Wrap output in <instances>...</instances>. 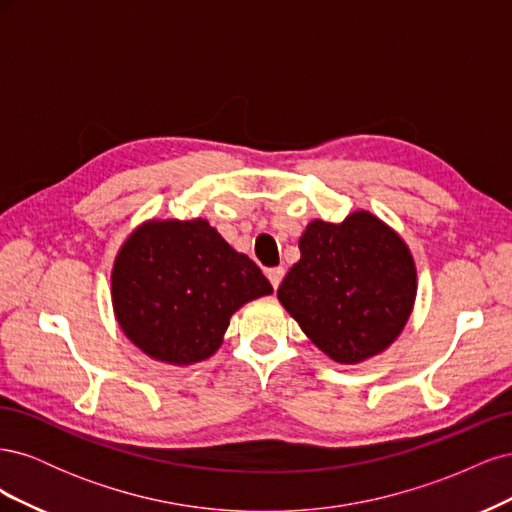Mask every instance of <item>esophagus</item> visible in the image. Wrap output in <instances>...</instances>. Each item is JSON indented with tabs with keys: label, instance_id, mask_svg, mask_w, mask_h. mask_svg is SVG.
<instances>
[{
	"label": "esophagus",
	"instance_id": "34e87169",
	"mask_svg": "<svg viewBox=\"0 0 512 512\" xmlns=\"http://www.w3.org/2000/svg\"><path fill=\"white\" fill-rule=\"evenodd\" d=\"M284 267H275V269H269L267 271V277H269V282H271V286L277 290L280 288V284H282V280H284Z\"/></svg>",
	"mask_w": 512,
	"mask_h": 512
}]
</instances>
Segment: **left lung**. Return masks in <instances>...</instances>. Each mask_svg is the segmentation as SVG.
Wrapping results in <instances>:
<instances>
[{"label":"left lung","mask_w":512,"mask_h":512,"mask_svg":"<svg viewBox=\"0 0 512 512\" xmlns=\"http://www.w3.org/2000/svg\"><path fill=\"white\" fill-rule=\"evenodd\" d=\"M301 260L277 299L312 342L342 365L363 363L404 331L416 299V265L397 232L369 211L342 224L312 220Z\"/></svg>","instance_id":"1"}]
</instances>
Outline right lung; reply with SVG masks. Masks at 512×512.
Here are the masks:
<instances>
[{"label": "right lung", "mask_w": 512, "mask_h": 512, "mask_svg": "<svg viewBox=\"0 0 512 512\" xmlns=\"http://www.w3.org/2000/svg\"><path fill=\"white\" fill-rule=\"evenodd\" d=\"M273 286L207 220H147L119 247L113 312L121 331L147 356L168 365L209 359L230 316Z\"/></svg>", "instance_id": "add662e5"}]
</instances>
